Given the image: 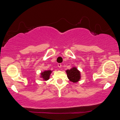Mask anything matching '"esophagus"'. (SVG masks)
<instances>
[{
    "label": "esophagus",
    "mask_w": 120,
    "mask_h": 120,
    "mask_svg": "<svg viewBox=\"0 0 120 120\" xmlns=\"http://www.w3.org/2000/svg\"><path fill=\"white\" fill-rule=\"evenodd\" d=\"M61 66H62L61 64H58V66L59 68H61Z\"/></svg>",
    "instance_id": "1"
}]
</instances>
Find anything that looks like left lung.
<instances>
[{
    "mask_svg": "<svg viewBox=\"0 0 120 120\" xmlns=\"http://www.w3.org/2000/svg\"><path fill=\"white\" fill-rule=\"evenodd\" d=\"M66 73L70 81L73 82H78L80 79V71L76 67H74L70 70H67Z\"/></svg>",
    "mask_w": 120,
    "mask_h": 120,
    "instance_id": "left-lung-1",
    "label": "left lung"
}]
</instances>
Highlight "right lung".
Masks as SVG:
<instances>
[{
  "instance_id": "obj_1",
  "label": "right lung",
  "mask_w": 120,
  "mask_h": 120,
  "mask_svg": "<svg viewBox=\"0 0 120 120\" xmlns=\"http://www.w3.org/2000/svg\"><path fill=\"white\" fill-rule=\"evenodd\" d=\"M52 71L51 70H46L44 71V72H42L41 75V77L44 80H48L50 78V76L51 74Z\"/></svg>"
}]
</instances>
